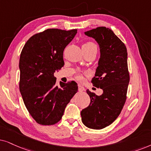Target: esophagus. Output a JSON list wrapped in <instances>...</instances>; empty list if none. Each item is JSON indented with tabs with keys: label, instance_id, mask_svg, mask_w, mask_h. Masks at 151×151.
<instances>
[{
	"label": "esophagus",
	"instance_id": "1",
	"mask_svg": "<svg viewBox=\"0 0 151 151\" xmlns=\"http://www.w3.org/2000/svg\"><path fill=\"white\" fill-rule=\"evenodd\" d=\"M78 90H79V92H83V91H84V90H85V88H84L83 86L79 85V86H78Z\"/></svg>",
	"mask_w": 151,
	"mask_h": 151
}]
</instances>
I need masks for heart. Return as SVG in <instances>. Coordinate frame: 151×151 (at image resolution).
Here are the masks:
<instances>
[{
    "instance_id": "b5f03b06",
    "label": "heart",
    "mask_w": 151,
    "mask_h": 151,
    "mask_svg": "<svg viewBox=\"0 0 151 151\" xmlns=\"http://www.w3.org/2000/svg\"><path fill=\"white\" fill-rule=\"evenodd\" d=\"M83 47L87 48V49H90V50H95L97 51V46L95 43H94L93 42H86L83 44Z\"/></svg>"
}]
</instances>
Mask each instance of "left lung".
Returning a JSON list of instances; mask_svg holds the SVG:
<instances>
[{"label":"left lung","mask_w":151,"mask_h":151,"mask_svg":"<svg viewBox=\"0 0 151 151\" xmlns=\"http://www.w3.org/2000/svg\"><path fill=\"white\" fill-rule=\"evenodd\" d=\"M85 35L94 38L99 45L101 57L91 82L104 92L98 96L86 90L90 103L81 110V120L88 128L99 130L118 117L126 101L130 81L127 49L109 28L98 27L86 32Z\"/></svg>","instance_id":"obj_1"}]
</instances>
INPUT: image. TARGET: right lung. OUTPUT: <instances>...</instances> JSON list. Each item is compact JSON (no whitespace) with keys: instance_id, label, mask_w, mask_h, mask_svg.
Segmentation results:
<instances>
[{"instance_id":"add662e5","label":"right lung","mask_w":151,"mask_h":151,"mask_svg":"<svg viewBox=\"0 0 151 151\" xmlns=\"http://www.w3.org/2000/svg\"><path fill=\"white\" fill-rule=\"evenodd\" d=\"M77 33V29H45L30 37L21 51L20 92L30 115L41 125L59 122L77 92L75 81L57 86L54 76L55 70L64 65V49Z\"/></svg>"}]
</instances>
